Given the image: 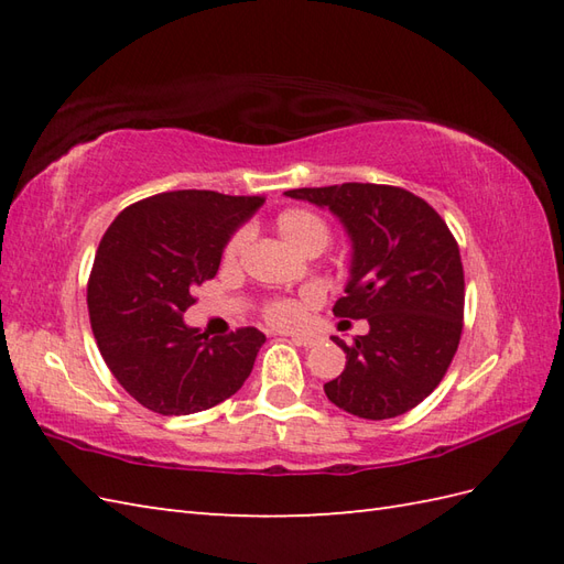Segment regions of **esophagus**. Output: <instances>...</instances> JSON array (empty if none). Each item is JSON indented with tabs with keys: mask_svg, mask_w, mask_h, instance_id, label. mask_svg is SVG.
<instances>
[{
	"mask_svg": "<svg viewBox=\"0 0 564 564\" xmlns=\"http://www.w3.org/2000/svg\"><path fill=\"white\" fill-rule=\"evenodd\" d=\"M293 344H297V346H307V349H310V346H315L317 344V339H313V337H305V334H291V337H289Z\"/></svg>",
	"mask_w": 564,
	"mask_h": 564,
	"instance_id": "esophagus-1",
	"label": "esophagus"
}]
</instances>
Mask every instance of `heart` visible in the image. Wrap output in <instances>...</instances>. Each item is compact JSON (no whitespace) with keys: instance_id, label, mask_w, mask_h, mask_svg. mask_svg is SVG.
Segmentation results:
<instances>
[{"instance_id":"b5f03b06","label":"heart","mask_w":564,"mask_h":564,"mask_svg":"<svg viewBox=\"0 0 564 564\" xmlns=\"http://www.w3.org/2000/svg\"><path fill=\"white\" fill-rule=\"evenodd\" d=\"M275 230L283 237V242L291 249L310 254V251H319L329 245V227L319 218V215L310 210H285L275 218ZM245 247V232H237L225 247V259L232 261ZM263 317H267L275 327H293L297 319L303 317V303L291 301V297H275L263 307Z\"/></svg>"}]
</instances>
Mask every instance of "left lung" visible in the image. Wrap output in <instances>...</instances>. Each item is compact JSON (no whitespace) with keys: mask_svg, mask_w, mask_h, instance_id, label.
I'll return each instance as SVG.
<instances>
[{"mask_svg":"<svg viewBox=\"0 0 564 564\" xmlns=\"http://www.w3.org/2000/svg\"><path fill=\"white\" fill-rule=\"evenodd\" d=\"M285 196L327 208L349 235L351 267L334 315L368 319L346 346L329 402L361 419L410 412L446 376L463 332L465 281L458 245L426 200L398 186L339 184Z\"/></svg>","mask_w":564,"mask_h":564,"instance_id":"left-lung-1","label":"left lung"}]
</instances>
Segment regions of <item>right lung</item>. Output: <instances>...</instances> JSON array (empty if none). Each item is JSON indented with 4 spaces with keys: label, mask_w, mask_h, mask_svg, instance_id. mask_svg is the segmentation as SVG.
<instances>
[{
    "label": "right lung",
    "mask_w": 564,
    "mask_h": 564,
    "mask_svg": "<svg viewBox=\"0 0 564 564\" xmlns=\"http://www.w3.org/2000/svg\"><path fill=\"white\" fill-rule=\"evenodd\" d=\"M261 206V196L170 191L128 206L101 237L87 285L91 332L113 378L148 410H210L249 378L267 337L242 327L210 339L184 313Z\"/></svg>",
    "instance_id": "1"
}]
</instances>
